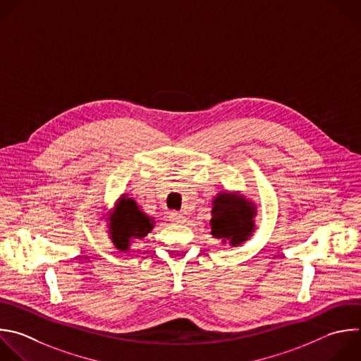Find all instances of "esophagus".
Wrapping results in <instances>:
<instances>
[{"mask_svg":"<svg viewBox=\"0 0 361 361\" xmlns=\"http://www.w3.org/2000/svg\"><path fill=\"white\" fill-rule=\"evenodd\" d=\"M170 221L171 222H185V215L183 212H178V211H171L170 212Z\"/></svg>","mask_w":361,"mask_h":361,"instance_id":"1","label":"esophagus"}]
</instances>
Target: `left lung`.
Returning <instances> with one entry per match:
<instances>
[{
    "instance_id": "1",
    "label": "left lung",
    "mask_w": 361,
    "mask_h": 361,
    "mask_svg": "<svg viewBox=\"0 0 361 361\" xmlns=\"http://www.w3.org/2000/svg\"><path fill=\"white\" fill-rule=\"evenodd\" d=\"M211 233L221 238L222 243L241 245L254 232L255 208L243 197L235 194H218L214 200Z\"/></svg>"
}]
</instances>
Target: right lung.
<instances>
[{
    "mask_svg": "<svg viewBox=\"0 0 361 361\" xmlns=\"http://www.w3.org/2000/svg\"><path fill=\"white\" fill-rule=\"evenodd\" d=\"M154 221L146 215L133 198H120L116 205V214L110 218V236L120 251H128L133 239L145 238L152 229Z\"/></svg>",
    "mask_w": 361,
    "mask_h": 361,
    "instance_id": "1",
    "label": "right lung"
}]
</instances>
